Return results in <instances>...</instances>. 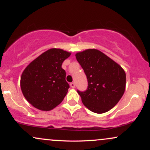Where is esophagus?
<instances>
[{
	"mask_svg": "<svg viewBox=\"0 0 150 150\" xmlns=\"http://www.w3.org/2000/svg\"><path fill=\"white\" fill-rule=\"evenodd\" d=\"M70 87H72V88H75V82H71V83L70 84Z\"/></svg>",
	"mask_w": 150,
	"mask_h": 150,
	"instance_id": "esophagus-1",
	"label": "esophagus"
}]
</instances>
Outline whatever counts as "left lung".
Listing matches in <instances>:
<instances>
[{"mask_svg": "<svg viewBox=\"0 0 150 150\" xmlns=\"http://www.w3.org/2000/svg\"><path fill=\"white\" fill-rule=\"evenodd\" d=\"M75 56L88 82L85 91L77 89L82 103L92 112H107L116 106L124 94L125 71L97 49H87L76 53Z\"/></svg>", "mask_w": 150, "mask_h": 150, "instance_id": "obj_1", "label": "left lung"}]
</instances>
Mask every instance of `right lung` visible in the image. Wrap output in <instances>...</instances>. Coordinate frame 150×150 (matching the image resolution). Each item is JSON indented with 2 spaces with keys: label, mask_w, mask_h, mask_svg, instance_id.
I'll return each instance as SVG.
<instances>
[{
  "label": "right lung",
  "mask_w": 150,
  "mask_h": 150,
  "mask_svg": "<svg viewBox=\"0 0 150 150\" xmlns=\"http://www.w3.org/2000/svg\"><path fill=\"white\" fill-rule=\"evenodd\" d=\"M70 53L51 49L43 53L25 68L20 86L24 97L32 106L42 111H50L61 104L68 92L63 62Z\"/></svg>",
  "instance_id": "add662e5"
}]
</instances>
